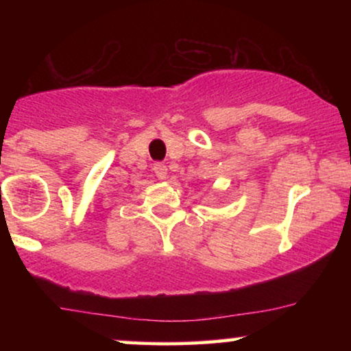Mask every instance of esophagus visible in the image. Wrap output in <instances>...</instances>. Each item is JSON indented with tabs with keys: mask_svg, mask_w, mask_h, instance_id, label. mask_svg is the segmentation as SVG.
Here are the masks:
<instances>
[{
	"mask_svg": "<svg viewBox=\"0 0 351 351\" xmlns=\"http://www.w3.org/2000/svg\"><path fill=\"white\" fill-rule=\"evenodd\" d=\"M167 171H168V168H167V165H165V163H162V162L153 163V173H155L156 178H158V180L167 178Z\"/></svg>",
	"mask_w": 351,
	"mask_h": 351,
	"instance_id": "34e87169",
	"label": "esophagus"
}]
</instances>
